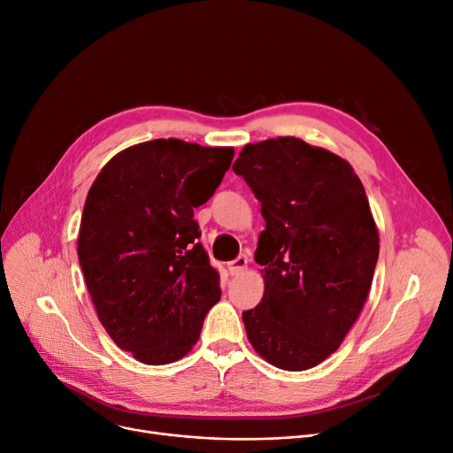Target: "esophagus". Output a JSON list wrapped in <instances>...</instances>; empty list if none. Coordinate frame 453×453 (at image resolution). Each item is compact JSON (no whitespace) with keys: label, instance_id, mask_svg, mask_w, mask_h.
Returning a JSON list of instances; mask_svg holds the SVG:
<instances>
[{"label":"esophagus","instance_id":"obj_1","mask_svg":"<svg viewBox=\"0 0 453 453\" xmlns=\"http://www.w3.org/2000/svg\"><path fill=\"white\" fill-rule=\"evenodd\" d=\"M246 268H248V257H244V255L242 257H236L234 260H231V263L227 265V270H229L231 275H239Z\"/></svg>","mask_w":453,"mask_h":453}]
</instances>
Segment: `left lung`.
I'll return each mask as SVG.
<instances>
[{
  "label": "left lung",
  "mask_w": 453,
  "mask_h": 453,
  "mask_svg": "<svg viewBox=\"0 0 453 453\" xmlns=\"http://www.w3.org/2000/svg\"><path fill=\"white\" fill-rule=\"evenodd\" d=\"M266 229L255 263L265 296L242 314L258 356L312 369L338 350L367 301L380 251L365 188L349 161L297 137L246 145L233 163Z\"/></svg>",
  "instance_id": "obj_1"
}]
</instances>
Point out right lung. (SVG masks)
Returning a JSON list of instances; mask_svg holds the SVG:
<instances>
[{
    "mask_svg": "<svg viewBox=\"0 0 453 453\" xmlns=\"http://www.w3.org/2000/svg\"><path fill=\"white\" fill-rule=\"evenodd\" d=\"M231 147L154 139L115 154L86 196L79 263L99 321L147 365L178 362L220 301L195 209L229 169Z\"/></svg>",
    "mask_w": 453,
    "mask_h": 453,
    "instance_id": "add662e5",
    "label": "right lung"
}]
</instances>
